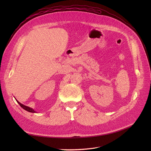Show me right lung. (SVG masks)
Returning a JSON list of instances; mask_svg holds the SVG:
<instances>
[{"label":"right lung","mask_w":151,"mask_h":151,"mask_svg":"<svg viewBox=\"0 0 151 151\" xmlns=\"http://www.w3.org/2000/svg\"><path fill=\"white\" fill-rule=\"evenodd\" d=\"M16 101H17V100H16ZM17 102L18 103H19V104L20 105L21 107L23 108L24 109H25V110L28 111H29V112H31V113H35V112H36L35 111H34V109H33L32 108H29V107H28V106H24V105L22 104H21V103H20L19 101H17Z\"/></svg>","instance_id":"obj_1"}]
</instances>
